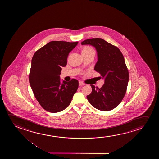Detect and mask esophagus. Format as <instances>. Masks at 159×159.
Instances as JSON below:
<instances>
[{
    "instance_id": "1",
    "label": "esophagus",
    "mask_w": 159,
    "mask_h": 159,
    "mask_svg": "<svg viewBox=\"0 0 159 159\" xmlns=\"http://www.w3.org/2000/svg\"><path fill=\"white\" fill-rule=\"evenodd\" d=\"M79 86H83V85H85V83H83L81 81H79Z\"/></svg>"
}]
</instances>
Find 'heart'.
<instances>
[{
    "label": "heart",
    "instance_id": "1",
    "mask_svg": "<svg viewBox=\"0 0 159 159\" xmlns=\"http://www.w3.org/2000/svg\"><path fill=\"white\" fill-rule=\"evenodd\" d=\"M84 51H86V52H93L95 53V51L94 50L93 48H92L91 47H86L83 49Z\"/></svg>",
    "mask_w": 159,
    "mask_h": 159
}]
</instances>
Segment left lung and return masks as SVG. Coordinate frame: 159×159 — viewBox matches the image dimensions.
<instances>
[{
    "label": "left lung",
    "instance_id": "1",
    "mask_svg": "<svg viewBox=\"0 0 159 159\" xmlns=\"http://www.w3.org/2000/svg\"><path fill=\"white\" fill-rule=\"evenodd\" d=\"M81 44L96 48L98 60L94 70L105 78L100 89L91 85L92 92L87 99L96 109L110 111L120 104L126 93L129 75L124 57L118 47L101 38L86 39Z\"/></svg>",
    "mask_w": 159,
    "mask_h": 159
}]
</instances>
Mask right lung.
Listing matches in <instances>:
<instances>
[{"mask_svg": "<svg viewBox=\"0 0 159 159\" xmlns=\"http://www.w3.org/2000/svg\"><path fill=\"white\" fill-rule=\"evenodd\" d=\"M78 42L52 41L37 50L31 60L29 83L35 98L47 111L56 113L67 108L79 86L78 81L60 79L62 67Z\"/></svg>", "mask_w": 159, "mask_h": 159, "instance_id": "1", "label": "right lung"}]
</instances>
